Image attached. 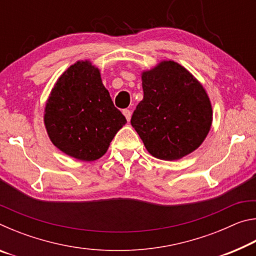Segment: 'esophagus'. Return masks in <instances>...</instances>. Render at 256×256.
<instances>
[{
	"label": "esophagus",
	"instance_id": "obj_1",
	"mask_svg": "<svg viewBox=\"0 0 256 256\" xmlns=\"http://www.w3.org/2000/svg\"><path fill=\"white\" fill-rule=\"evenodd\" d=\"M123 114H124V116L125 118H126V120H128V122L130 120H131V116H132V112L130 110H123Z\"/></svg>",
	"mask_w": 256,
	"mask_h": 256
}]
</instances>
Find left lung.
<instances>
[{
  "label": "left lung",
  "instance_id": "1",
  "mask_svg": "<svg viewBox=\"0 0 256 256\" xmlns=\"http://www.w3.org/2000/svg\"><path fill=\"white\" fill-rule=\"evenodd\" d=\"M144 99L131 124L154 157L176 160L198 149L209 133L212 108L204 88L172 60L142 73Z\"/></svg>",
  "mask_w": 256,
  "mask_h": 256
}]
</instances>
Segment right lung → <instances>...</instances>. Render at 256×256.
Returning <instances> with one entry per match:
<instances>
[{
    "label": "right lung",
    "instance_id": "add662e5",
    "mask_svg": "<svg viewBox=\"0 0 256 256\" xmlns=\"http://www.w3.org/2000/svg\"><path fill=\"white\" fill-rule=\"evenodd\" d=\"M50 141L73 158L92 162L106 154L126 118L112 104L100 73L88 60L60 76L45 108Z\"/></svg>",
    "mask_w": 256,
    "mask_h": 256
}]
</instances>
